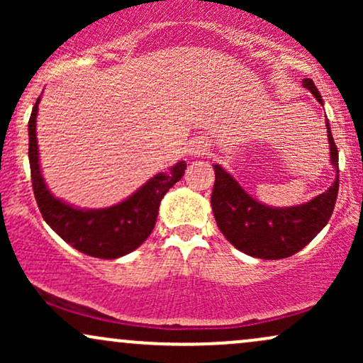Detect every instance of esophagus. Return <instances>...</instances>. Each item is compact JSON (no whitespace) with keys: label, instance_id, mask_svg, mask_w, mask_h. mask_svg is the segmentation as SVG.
Returning <instances> with one entry per match:
<instances>
[{"label":"esophagus","instance_id":"obj_1","mask_svg":"<svg viewBox=\"0 0 363 363\" xmlns=\"http://www.w3.org/2000/svg\"><path fill=\"white\" fill-rule=\"evenodd\" d=\"M208 148H210V143H208V141L203 138V136H198V138H194L193 141H191L189 155L201 157V155H205V153L208 152Z\"/></svg>","mask_w":363,"mask_h":363}]
</instances>
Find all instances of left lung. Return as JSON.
I'll list each match as a JSON object with an SVG mask.
<instances>
[{"label": "left lung", "instance_id": "1", "mask_svg": "<svg viewBox=\"0 0 363 363\" xmlns=\"http://www.w3.org/2000/svg\"><path fill=\"white\" fill-rule=\"evenodd\" d=\"M303 86L312 91L315 101L323 104L314 82L306 78ZM326 129L336 179L326 193L315 196L303 205L289 208L262 205L245 193L222 165H213L215 186L211 193V208L216 225L235 249L259 259H283L306 247L326 227L335 210L340 186L338 148L333 140L328 119Z\"/></svg>", "mask_w": 363, "mask_h": 363}]
</instances>
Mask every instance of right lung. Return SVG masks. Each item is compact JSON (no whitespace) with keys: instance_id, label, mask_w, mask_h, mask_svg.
<instances>
[{"instance_id":"obj_1","label":"right lung","mask_w":363,"mask_h":363,"mask_svg":"<svg viewBox=\"0 0 363 363\" xmlns=\"http://www.w3.org/2000/svg\"><path fill=\"white\" fill-rule=\"evenodd\" d=\"M39 102L40 97L28 121V162L35 201L44 220L65 242L86 256L116 259L135 251L152 234L162 198L184 176L186 162H177L165 172L157 174L118 205L101 210L74 208L54 198L40 174L35 133Z\"/></svg>"}]
</instances>
